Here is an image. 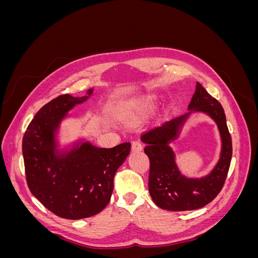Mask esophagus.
<instances>
[{
    "label": "esophagus",
    "instance_id": "esophagus-1",
    "mask_svg": "<svg viewBox=\"0 0 258 258\" xmlns=\"http://www.w3.org/2000/svg\"><path fill=\"white\" fill-rule=\"evenodd\" d=\"M142 148H143V145H142L141 141L137 140V141L132 142V146H131L132 152H140V151H142Z\"/></svg>",
    "mask_w": 258,
    "mask_h": 258
}]
</instances>
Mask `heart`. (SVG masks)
I'll return each mask as SVG.
<instances>
[{"mask_svg": "<svg viewBox=\"0 0 258 258\" xmlns=\"http://www.w3.org/2000/svg\"><path fill=\"white\" fill-rule=\"evenodd\" d=\"M148 101H150V100H148Z\"/></svg>", "mask_w": 258, "mask_h": 258, "instance_id": "1", "label": "heart"}]
</instances>
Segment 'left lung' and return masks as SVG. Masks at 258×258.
Returning <instances> with one entry per match:
<instances>
[{"mask_svg": "<svg viewBox=\"0 0 258 258\" xmlns=\"http://www.w3.org/2000/svg\"><path fill=\"white\" fill-rule=\"evenodd\" d=\"M188 110V114L167 121L141 136L146 144L144 152L150 159L148 190L155 205L163 210L191 211L204 208L222 190L230 167L232 143L221 103L197 83ZM192 110L207 112L213 118L222 138L220 160L212 173L201 179H188L179 173L174 161V153L168 146Z\"/></svg>", "mask_w": 258, "mask_h": 258, "instance_id": "obj_1", "label": "left lung"}]
</instances>
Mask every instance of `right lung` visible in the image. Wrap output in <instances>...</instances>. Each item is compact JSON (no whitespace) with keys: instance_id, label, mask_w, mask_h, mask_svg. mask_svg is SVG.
Instances as JSON below:
<instances>
[{"instance_id":"right-lung-1","label":"right lung","mask_w":258,"mask_h":258,"mask_svg":"<svg viewBox=\"0 0 258 258\" xmlns=\"http://www.w3.org/2000/svg\"><path fill=\"white\" fill-rule=\"evenodd\" d=\"M91 93L89 89L88 96ZM88 96L54 98L35 114L22 139L30 191L50 212L67 220L93 216L107 206L116 171L131 148L129 142L112 148L85 142L68 154H56L54 131L68 112Z\"/></svg>"}]
</instances>
